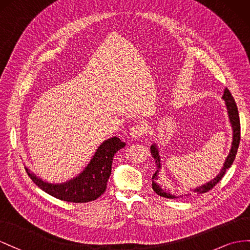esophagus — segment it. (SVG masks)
<instances>
[{
  "instance_id": "esophagus-1",
  "label": "esophagus",
  "mask_w": 250,
  "mask_h": 250,
  "mask_svg": "<svg viewBox=\"0 0 250 250\" xmlns=\"http://www.w3.org/2000/svg\"><path fill=\"white\" fill-rule=\"evenodd\" d=\"M146 133V127L142 125H135L130 129V135L133 138H140Z\"/></svg>"
}]
</instances>
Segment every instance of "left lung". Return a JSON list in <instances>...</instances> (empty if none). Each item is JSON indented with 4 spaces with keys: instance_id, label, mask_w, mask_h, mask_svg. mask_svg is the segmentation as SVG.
<instances>
[{
    "instance_id": "8db88e82",
    "label": "left lung",
    "mask_w": 250,
    "mask_h": 250,
    "mask_svg": "<svg viewBox=\"0 0 250 250\" xmlns=\"http://www.w3.org/2000/svg\"><path fill=\"white\" fill-rule=\"evenodd\" d=\"M223 99H224L225 103H226L227 111H228V116H229V120H230V124H231V126H232V131H233L231 149H230V152H229V155L227 156L224 166H223L222 169H221L220 174L215 178V179H212L208 183H206L204 185H201V187H199V188H195L194 190H192V192H195V194H203V192H208V190H210L211 188H215L216 184H218L220 182V180L223 178V176L225 175L226 170L231 167L234 158H236L237 152H238L239 145H240V139H241L240 117H239V112H238L236 102H234V99H233L231 93H230L229 90H228L227 88L224 90ZM151 155H152V157H153L154 160H155V165L157 166L156 172H155V174L152 177V188H153L154 191L156 192L157 195H159L161 197H165V198H168V199H175V198H177L174 195H170L169 192H167L166 190H163L159 187V185L156 183V180L158 179V177H157L158 175H157V174H158L159 169L161 168V165H160V157H159L158 149H157L155 145H153L151 146Z\"/></svg>"
}]
</instances>
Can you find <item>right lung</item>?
Returning a JSON list of instances; mask_svg holds the SVG:
<instances>
[{
	"mask_svg": "<svg viewBox=\"0 0 250 250\" xmlns=\"http://www.w3.org/2000/svg\"><path fill=\"white\" fill-rule=\"evenodd\" d=\"M125 146L118 137L105 140L97 148L93 159L83 172L73 180L62 184H50L42 181L26 168L30 179L47 194L58 198L60 200L74 203H85L96 200L106 189L113 157L118 149Z\"/></svg>",
	"mask_w": 250,
	"mask_h": 250,
	"instance_id": "obj_1",
	"label": "right lung"
}]
</instances>
